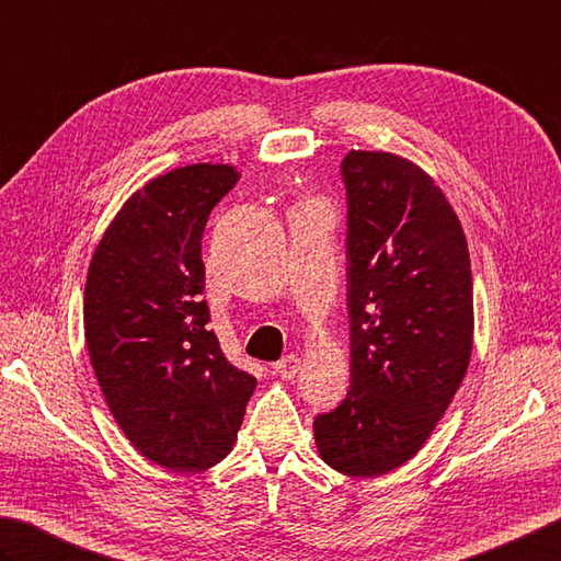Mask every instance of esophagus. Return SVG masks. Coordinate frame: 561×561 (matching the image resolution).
I'll return each instance as SVG.
<instances>
[{
  "instance_id": "esophagus-1",
  "label": "esophagus",
  "mask_w": 561,
  "mask_h": 561,
  "mask_svg": "<svg viewBox=\"0 0 561 561\" xmlns=\"http://www.w3.org/2000/svg\"><path fill=\"white\" fill-rule=\"evenodd\" d=\"M273 371H276L280 378H285V380H290V378H295L300 374V358L295 356V354H290V356H285V358H280V362L273 366Z\"/></svg>"
}]
</instances>
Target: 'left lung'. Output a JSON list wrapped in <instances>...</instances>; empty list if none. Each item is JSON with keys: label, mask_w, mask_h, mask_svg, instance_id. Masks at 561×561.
Returning a JSON list of instances; mask_svg holds the SVG:
<instances>
[{"label": "left lung", "mask_w": 561, "mask_h": 561, "mask_svg": "<svg viewBox=\"0 0 561 561\" xmlns=\"http://www.w3.org/2000/svg\"><path fill=\"white\" fill-rule=\"evenodd\" d=\"M346 308L352 380L314 417V445L344 477L403 467L457 393L473 348L467 237L442 187L388 151H348Z\"/></svg>", "instance_id": "1"}]
</instances>
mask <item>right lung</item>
Masks as SVG:
<instances>
[{"mask_svg": "<svg viewBox=\"0 0 561 561\" xmlns=\"http://www.w3.org/2000/svg\"><path fill=\"white\" fill-rule=\"evenodd\" d=\"M229 163H193L126 199L92 253L84 342L104 400L141 457L205 471L231 451L256 378L207 330L203 231L237 185Z\"/></svg>", "mask_w": 561, "mask_h": 561, "instance_id": "obj_1", "label": "right lung"}]
</instances>
